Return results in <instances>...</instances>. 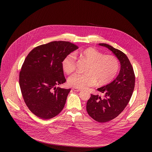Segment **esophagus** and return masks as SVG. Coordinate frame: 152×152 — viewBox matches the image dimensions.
<instances>
[{
  "instance_id": "obj_1",
  "label": "esophagus",
  "mask_w": 152,
  "mask_h": 152,
  "mask_svg": "<svg viewBox=\"0 0 152 152\" xmlns=\"http://www.w3.org/2000/svg\"><path fill=\"white\" fill-rule=\"evenodd\" d=\"M72 90H73L74 91H76V92H79V91H81V89H78V88H72Z\"/></svg>"
}]
</instances>
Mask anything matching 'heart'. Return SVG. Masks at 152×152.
Segmentation results:
<instances>
[{
    "label": "heart",
    "mask_w": 152,
    "mask_h": 152,
    "mask_svg": "<svg viewBox=\"0 0 152 152\" xmlns=\"http://www.w3.org/2000/svg\"><path fill=\"white\" fill-rule=\"evenodd\" d=\"M89 63L86 73H76L68 79L69 84L76 88H84L95 85L104 86L116 77L119 69L117 58L110 55H104L94 48L89 47L74 54H69L62 62L64 71L68 74L76 68V57Z\"/></svg>",
    "instance_id": "obj_1"
}]
</instances>
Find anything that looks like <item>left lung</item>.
<instances>
[{
    "label": "left lung",
    "instance_id": "8db88e82",
    "mask_svg": "<svg viewBox=\"0 0 152 152\" xmlns=\"http://www.w3.org/2000/svg\"><path fill=\"white\" fill-rule=\"evenodd\" d=\"M99 45L112 51L121 64V69L116 79L106 86L97 89L104 96L91 94L87 101L88 115L95 121L103 123L116 118L128 105L134 88L135 75L129 58L124 52L107 44Z\"/></svg>",
    "mask_w": 152,
    "mask_h": 152
}]
</instances>
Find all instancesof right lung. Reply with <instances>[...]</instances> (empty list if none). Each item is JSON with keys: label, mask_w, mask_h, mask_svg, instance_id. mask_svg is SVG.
<instances>
[{"label": "right lung", "mask_w": 152, "mask_h": 152, "mask_svg": "<svg viewBox=\"0 0 152 152\" xmlns=\"http://www.w3.org/2000/svg\"><path fill=\"white\" fill-rule=\"evenodd\" d=\"M77 49L69 42L54 41L36 47L25 58L19 85L24 102L35 116L50 119L64 108L71 89L56 86L66 81L63 60Z\"/></svg>", "instance_id": "1"}]
</instances>
